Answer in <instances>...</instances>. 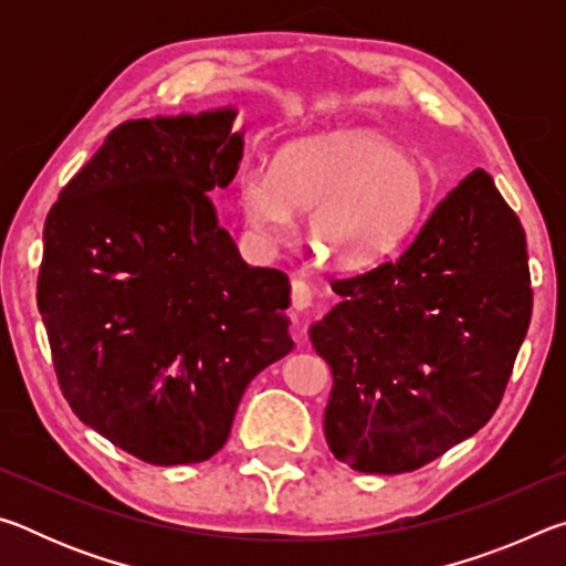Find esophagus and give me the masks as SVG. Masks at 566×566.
<instances>
[{"mask_svg": "<svg viewBox=\"0 0 566 566\" xmlns=\"http://www.w3.org/2000/svg\"><path fill=\"white\" fill-rule=\"evenodd\" d=\"M312 300H314L312 286L306 284V282H302V280H294L292 282V306H294V310L296 312L306 310V306L312 304Z\"/></svg>", "mask_w": 566, "mask_h": 566, "instance_id": "1", "label": "esophagus"}]
</instances>
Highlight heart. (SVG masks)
<instances>
[{"instance_id": "heart-1", "label": "heart", "mask_w": 566, "mask_h": 566, "mask_svg": "<svg viewBox=\"0 0 566 566\" xmlns=\"http://www.w3.org/2000/svg\"><path fill=\"white\" fill-rule=\"evenodd\" d=\"M427 175L395 142L371 132H334L294 142L274 171L239 177V207L256 242L282 244L294 209L312 212L314 247L342 266H361L395 249L424 214Z\"/></svg>"}]
</instances>
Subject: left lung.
<instances>
[{
  "label": "left lung",
  "mask_w": 566,
  "mask_h": 566,
  "mask_svg": "<svg viewBox=\"0 0 566 566\" xmlns=\"http://www.w3.org/2000/svg\"><path fill=\"white\" fill-rule=\"evenodd\" d=\"M310 329L334 375L324 434L357 472L405 474L479 432L500 407L532 319L520 217L484 169L437 205L405 252L332 280Z\"/></svg>",
  "instance_id": "1"
}]
</instances>
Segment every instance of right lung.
Wrapping results in <instances>:
<instances>
[{"label": "right lung", "instance_id": "1", "mask_svg": "<svg viewBox=\"0 0 566 566\" xmlns=\"http://www.w3.org/2000/svg\"><path fill=\"white\" fill-rule=\"evenodd\" d=\"M232 122L119 124L44 222L36 304L62 395L147 464L214 457L249 381L294 349L290 280L239 256L209 197L242 159Z\"/></svg>", "mask_w": 566, "mask_h": 566}]
</instances>
